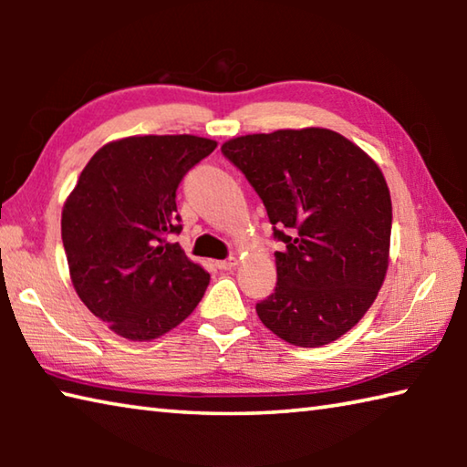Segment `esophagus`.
Returning <instances> with one entry per match:
<instances>
[{
    "label": "esophagus",
    "instance_id": "1",
    "mask_svg": "<svg viewBox=\"0 0 467 467\" xmlns=\"http://www.w3.org/2000/svg\"><path fill=\"white\" fill-rule=\"evenodd\" d=\"M236 265V257H228V259H220V262H216V267L218 270H231V267Z\"/></svg>",
    "mask_w": 467,
    "mask_h": 467
}]
</instances>
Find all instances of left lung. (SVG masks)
<instances>
[{"label":"left lung","mask_w":467,"mask_h":467,"mask_svg":"<svg viewBox=\"0 0 467 467\" xmlns=\"http://www.w3.org/2000/svg\"><path fill=\"white\" fill-rule=\"evenodd\" d=\"M223 154L262 197L284 243L259 319L303 348L342 337L375 303L389 265L391 195L381 169L323 128L233 138Z\"/></svg>","instance_id":"1"}]
</instances>
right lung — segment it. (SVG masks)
<instances>
[{"label":"right lung","mask_w":467,"mask_h":467,"mask_svg":"<svg viewBox=\"0 0 467 467\" xmlns=\"http://www.w3.org/2000/svg\"><path fill=\"white\" fill-rule=\"evenodd\" d=\"M216 141L131 136L109 141L86 164L61 212L72 284L117 336L148 342L177 327L200 303L210 274L185 255L177 187Z\"/></svg>","instance_id":"add662e5"}]
</instances>
